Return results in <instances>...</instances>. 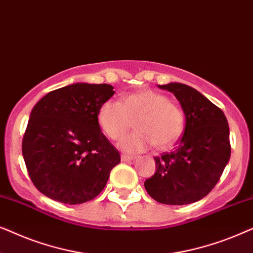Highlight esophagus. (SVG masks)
<instances>
[{"label": "esophagus", "mask_w": 253, "mask_h": 253, "mask_svg": "<svg viewBox=\"0 0 253 253\" xmlns=\"http://www.w3.org/2000/svg\"><path fill=\"white\" fill-rule=\"evenodd\" d=\"M121 159H122V161H131V160H134V159H136V157H134V155L123 154L122 157H121Z\"/></svg>", "instance_id": "obj_1"}]
</instances>
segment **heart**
Segmentation results:
<instances>
[{
	"instance_id": "obj_1",
	"label": "heart",
	"mask_w": 253,
	"mask_h": 253,
	"mask_svg": "<svg viewBox=\"0 0 253 253\" xmlns=\"http://www.w3.org/2000/svg\"><path fill=\"white\" fill-rule=\"evenodd\" d=\"M137 130L120 141L126 152H141L148 147L167 148L178 140L184 130L185 116L181 106L153 89H143L124 96L121 102L107 100L100 106L98 123L102 132L117 140L133 125Z\"/></svg>"
}]
</instances>
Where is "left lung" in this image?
Returning a JSON list of instances; mask_svg holds the SVG:
<instances>
[{
    "label": "left lung",
    "mask_w": 253,
    "mask_h": 253,
    "mask_svg": "<svg viewBox=\"0 0 253 253\" xmlns=\"http://www.w3.org/2000/svg\"><path fill=\"white\" fill-rule=\"evenodd\" d=\"M174 93L185 114V129L172 152L155 157L157 171L145 181L148 195L166 205H186L209 195L230 158L229 126L219 107L179 83L160 85Z\"/></svg>",
    "instance_id": "obj_1"
}]
</instances>
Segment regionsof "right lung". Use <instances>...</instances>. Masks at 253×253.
<instances>
[{
  "mask_svg": "<svg viewBox=\"0 0 253 253\" xmlns=\"http://www.w3.org/2000/svg\"><path fill=\"white\" fill-rule=\"evenodd\" d=\"M113 88L77 83L49 92L33 107L23 157L31 181L48 198L70 205L92 200L121 162L98 123L100 106Z\"/></svg>",
  "mask_w": 253,
  "mask_h": 253,
  "instance_id": "1",
  "label": "right lung"
}]
</instances>
